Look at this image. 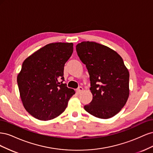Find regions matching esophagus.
I'll use <instances>...</instances> for the list:
<instances>
[{
	"label": "esophagus",
	"mask_w": 153,
	"mask_h": 153,
	"mask_svg": "<svg viewBox=\"0 0 153 153\" xmlns=\"http://www.w3.org/2000/svg\"><path fill=\"white\" fill-rule=\"evenodd\" d=\"M83 90H84V89H83V87H78V89H76V92H77V93H78V94H79V93H80V92H82L83 91Z\"/></svg>",
	"instance_id": "34e87169"
}]
</instances>
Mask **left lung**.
I'll return each instance as SVG.
<instances>
[{
    "label": "left lung",
    "instance_id": "8db88e82",
    "mask_svg": "<svg viewBox=\"0 0 153 153\" xmlns=\"http://www.w3.org/2000/svg\"><path fill=\"white\" fill-rule=\"evenodd\" d=\"M77 54L90 76L92 100L84 109L93 116L109 119L118 114L128 99V69L114 50L91 41L76 46Z\"/></svg>",
    "mask_w": 153,
    "mask_h": 153
}]
</instances>
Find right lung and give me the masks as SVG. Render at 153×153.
Returning a JSON list of instances; mask_svg holds the SVG:
<instances>
[{"mask_svg": "<svg viewBox=\"0 0 153 153\" xmlns=\"http://www.w3.org/2000/svg\"><path fill=\"white\" fill-rule=\"evenodd\" d=\"M73 51L72 43H50L23 62L17 76L18 89L24 108L36 119L48 121L58 117L75 94L62 84L64 64Z\"/></svg>", "mask_w": 153, "mask_h": 153, "instance_id": "obj_1", "label": "right lung"}]
</instances>
